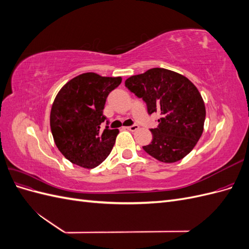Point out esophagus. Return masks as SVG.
Listing matches in <instances>:
<instances>
[{
	"mask_svg": "<svg viewBox=\"0 0 249 249\" xmlns=\"http://www.w3.org/2000/svg\"><path fill=\"white\" fill-rule=\"evenodd\" d=\"M125 129H127L129 131H136V130H138L139 129V126H138V124H132V125H130V126H126Z\"/></svg>",
	"mask_w": 249,
	"mask_h": 249,
	"instance_id": "esophagus-1",
	"label": "esophagus"
}]
</instances>
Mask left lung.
Returning a JSON list of instances; mask_svg holds the SVG:
<instances>
[{"instance_id":"1","label":"left lung","mask_w":249,"mask_h":249,"mask_svg":"<svg viewBox=\"0 0 249 249\" xmlns=\"http://www.w3.org/2000/svg\"><path fill=\"white\" fill-rule=\"evenodd\" d=\"M125 87L146 104L147 113H159L158 126L145 152L164 163L183 159L196 145L206 119L197 88L186 77L165 69H150L126 79Z\"/></svg>"}]
</instances>
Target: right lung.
Listing matches in <instances>:
<instances>
[{
	"label": "right lung",
	"mask_w": 249,
	"mask_h": 249,
	"mask_svg": "<svg viewBox=\"0 0 249 249\" xmlns=\"http://www.w3.org/2000/svg\"><path fill=\"white\" fill-rule=\"evenodd\" d=\"M120 83V77L86 72L60 89L51 110V131L58 149L71 163L94 168L111 153L119 131L110 129L103 113L109 93Z\"/></svg>",
	"instance_id": "obj_1"
}]
</instances>
